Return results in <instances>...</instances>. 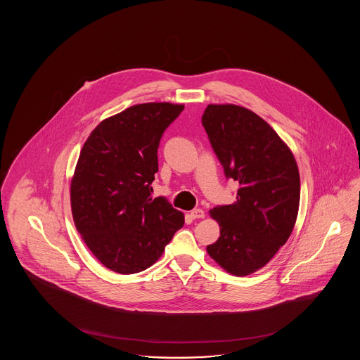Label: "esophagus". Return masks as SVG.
I'll use <instances>...</instances> for the list:
<instances>
[{
	"label": "esophagus",
	"instance_id": "34e87169",
	"mask_svg": "<svg viewBox=\"0 0 360 360\" xmlns=\"http://www.w3.org/2000/svg\"><path fill=\"white\" fill-rule=\"evenodd\" d=\"M190 216H191V219H204L205 217V212L202 210V209H193L191 212H190Z\"/></svg>",
	"mask_w": 360,
	"mask_h": 360
}]
</instances>
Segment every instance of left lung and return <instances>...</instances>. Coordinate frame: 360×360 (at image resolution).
<instances>
[{
	"instance_id": "left-lung-1",
	"label": "left lung",
	"mask_w": 360,
	"mask_h": 360,
	"mask_svg": "<svg viewBox=\"0 0 360 360\" xmlns=\"http://www.w3.org/2000/svg\"><path fill=\"white\" fill-rule=\"evenodd\" d=\"M202 125L226 179L239 184L235 204L210 210L220 238L207 254L231 274H252L294 228L301 188L295 159L274 129L243 106L207 105Z\"/></svg>"
}]
</instances>
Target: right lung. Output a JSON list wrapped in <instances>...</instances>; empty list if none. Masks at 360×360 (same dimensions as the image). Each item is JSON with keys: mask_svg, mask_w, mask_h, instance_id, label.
I'll return each instance as SVG.
<instances>
[{"mask_svg": "<svg viewBox=\"0 0 360 360\" xmlns=\"http://www.w3.org/2000/svg\"><path fill=\"white\" fill-rule=\"evenodd\" d=\"M184 105H134L100 122L87 137L71 181L74 223L105 267L140 273L162 257L184 213L153 198L158 148Z\"/></svg>", "mask_w": 360, "mask_h": 360, "instance_id": "right-lung-1", "label": "right lung"}]
</instances>
